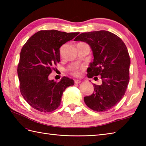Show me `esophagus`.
<instances>
[{"label": "esophagus", "mask_w": 146, "mask_h": 146, "mask_svg": "<svg viewBox=\"0 0 146 146\" xmlns=\"http://www.w3.org/2000/svg\"><path fill=\"white\" fill-rule=\"evenodd\" d=\"M81 83V81L80 80H75V84H78V83Z\"/></svg>", "instance_id": "1"}]
</instances>
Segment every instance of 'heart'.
Segmentation results:
<instances>
[{
	"label": "heart",
	"mask_w": 146,
	"mask_h": 146,
	"mask_svg": "<svg viewBox=\"0 0 146 146\" xmlns=\"http://www.w3.org/2000/svg\"><path fill=\"white\" fill-rule=\"evenodd\" d=\"M72 75L75 76H79L80 75V71L79 70H74L72 71Z\"/></svg>",
	"instance_id": "1"
}]
</instances>
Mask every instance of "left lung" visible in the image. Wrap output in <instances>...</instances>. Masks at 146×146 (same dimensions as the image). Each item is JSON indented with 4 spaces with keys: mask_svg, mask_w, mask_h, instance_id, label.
I'll return each mask as SVG.
<instances>
[{
    "mask_svg": "<svg viewBox=\"0 0 146 146\" xmlns=\"http://www.w3.org/2000/svg\"><path fill=\"white\" fill-rule=\"evenodd\" d=\"M75 41L85 42L92 49L94 61L90 64L87 76L100 75L102 79L101 85L94 84L93 94L84 97L85 103L94 111L110 110L123 98L129 82L127 48L119 37L107 31L82 33Z\"/></svg>",
    "mask_w": 146,
    "mask_h": 146,
    "instance_id": "left-lung-1",
    "label": "left lung"
}]
</instances>
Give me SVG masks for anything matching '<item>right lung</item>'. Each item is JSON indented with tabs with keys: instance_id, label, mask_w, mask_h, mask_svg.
I'll return each instance as SVG.
<instances>
[{
	"instance_id": "1",
	"label": "right lung",
	"mask_w": 146,
	"mask_h": 146,
	"mask_svg": "<svg viewBox=\"0 0 146 146\" xmlns=\"http://www.w3.org/2000/svg\"><path fill=\"white\" fill-rule=\"evenodd\" d=\"M78 34L57 30L39 31L23 46L17 67L20 90L35 109L42 112L54 111L60 105L65 89L75 84L72 79L66 76L59 82L49 80L48 76L52 66L60 61L61 46Z\"/></svg>"
}]
</instances>
